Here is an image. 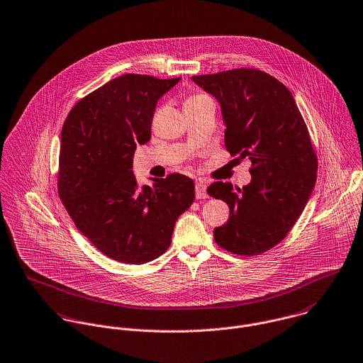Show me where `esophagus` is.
<instances>
[{
	"instance_id": "esophagus-1",
	"label": "esophagus",
	"mask_w": 363,
	"mask_h": 363,
	"mask_svg": "<svg viewBox=\"0 0 363 363\" xmlns=\"http://www.w3.org/2000/svg\"><path fill=\"white\" fill-rule=\"evenodd\" d=\"M196 197L199 200H203V199H207L208 197L207 184L204 182H201V180H199L196 183Z\"/></svg>"
}]
</instances>
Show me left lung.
Instances as JSON below:
<instances>
[{
    "label": "left lung",
    "instance_id": "8db88e82",
    "mask_svg": "<svg viewBox=\"0 0 363 363\" xmlns=\"http://www.w3.org/2000/svg\"><path fill=\"white\" fill-rule=\"evenodd\" d=\"M191 79L220 104L226 150L252 160L243 189L208 187L230 211L213 239L233 255H261L288 235L311 199L317 157L308 127L289 89L267 72L238 68Z\"/></svg>",
    "mask_w": 363,
    "mask_h": 363
}]
</instances>
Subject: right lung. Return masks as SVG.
Returning a JSON list of instances; mask_svg holds the SVG:
<instances>
[{"mask_svg":"<svg viewBox=\"0 0 363 363\" xmlns=\"http://www.w3.org/2000/svg\"><path fill=\"white\" fill-rule=\"evenodd\" d=\"M180 78L124 74L72 107L61 130L58 194L78 230L104 256L145 264L172 243L177 218L194 201L179 173L140 187L137 144L151 140L157 101Z\"/></svg>","mask_w":363,"mask_h":363,"instance_id":"obj_1","label":"right lung"}]
</instances>
